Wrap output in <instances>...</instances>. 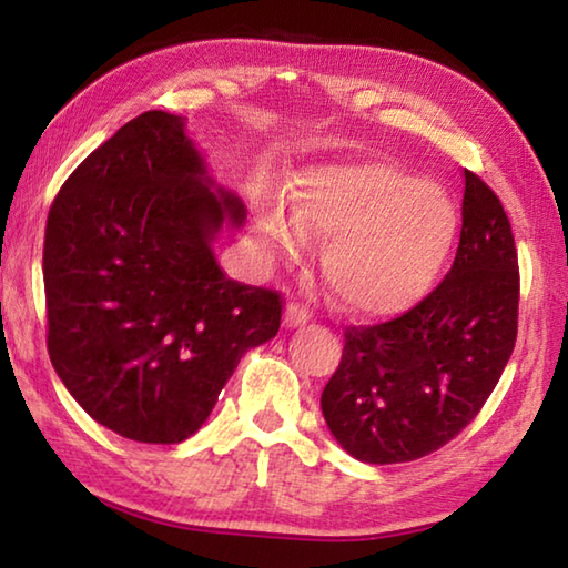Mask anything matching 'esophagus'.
Listing matches in <instances>:
<instances>
[{"label":"esophagus","mask_w":568,"mask_h":568,"mask_svg":"<svg viewBox=\"0 0 568 568\" xmlns=\"http://www.w3.org/2000/svg\"><path fill=\"white\" fill-rule=\"evenodd\" d=\"M311 321V313H307V307L301 303H287L285 305V325L287 328H301Z\"/></svg>","instance_id":"1"}]
</instances>
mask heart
I'll list each match as a JSON object with an SVG mask.
<instances>
[{
    "instance_id": "heart-1",
    "label": "heart",
    "mask_w": 568,
    "mask_h": 568,
    "mask_svg": "<svg viewBox=\"0 0 568 568\" xmlns=\"http://www.w3.org/2000/svg\"><path fill=\"white\" fill-rule=\"evenodd\" d=\"M293 213L281 197L257 207V235L293 255L307 235L331 237L323 275L345 311L388 318L408 311L438 281L456 240L446 190L381 160L303 172Z\"/></svg>"
}]
</instances>
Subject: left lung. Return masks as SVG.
Masks as SVG:
<instances>
[{
	"instance_id": "8db88e82",
	"label": "left lung",
	"mask_w": 568,
	"mask_h": 568,
	"mask_svg": "<svg viewBox=\"0 0 568 568\" xmlns=\"http://www.w3.org/2000/svg\"><path fill=\"white\" fill-rule=\"evenodd\" d=\"M464 225L448 275L418 305L345 328L321 408L363 464H406L446 446L478 416L514 353L518 253L501 200L466 170Z\"/></svg>"
}]
</instances>
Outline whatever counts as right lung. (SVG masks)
<instances>
[{
  "label": "right lung",
  "mask_w": 568,
  "mask_h": 568,
  "mask_svg": "<svg viewBox=\"0 0 568 568\" xmlns=\"http://www.w3.org/2000/svg\"><path fill=\"white\" fill-rule=\"evenodd\" d=\"M178 114L150 110L82 160L47 215V351L72 398L140 444L207 420L243 355L281 328L283 297L220 271L213 240L243 225Z\"/></svg>",
  "instance_id": "obj_1"
}]
</instances>
